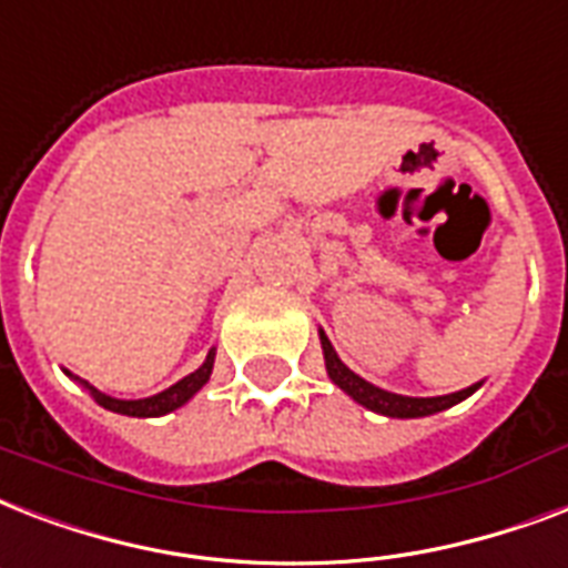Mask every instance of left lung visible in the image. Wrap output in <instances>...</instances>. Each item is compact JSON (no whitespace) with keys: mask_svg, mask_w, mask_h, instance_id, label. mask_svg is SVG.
Instances as JSON below:
<instances>
[{"mask_svg":"<svg viewBox=\"0 0 568 568\" xmlns=\"http://www.w3.org/2000/svg\"><path fill=\"white\" fill-rule=\"evenodd\" d=\"M320 341H323V355H325V371L332 376V382L341 390H346L355 403H362L364 408H371V412H379V415L388 417H424V415H435V412H442V408L456 406L459 399L471 397L474 390L480 388V385H471V388L456 390V394H444V397H403V394H390V390H382L371 382H364L362 376H355L349 367H346L337 353H334V346L328 344V337L320 332Z\"/></svg>","mask_w":568,"mask_h":568,"instance_id":"8db88e82","label":"left lung"}]
</instances>
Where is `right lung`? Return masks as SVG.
Returning <instances> with one entry per match:
<instances>
[{
  "mask_svg": "<svg viewBox=\"0 0 568 568\" xmlns=\"http://www.w3.org/2000/svg\"><path fill=\"white\" fill-rule=\"evenodd\" d=\"M213 355H206V362L197 367L195 373H189L186 379H180L178 385H171L169 390H162L156 397H144V399H115V397H105L97 388H91L85 382V388L94 394V399L109 412H118V415H130V417H160L169 415L174 408H180L186 399H192L197 390L204 388L206 379H210V373H213Z\"/></svg>",
  "mask_w": 568,
  "mask_h": 568,
  "instance_id": "1",
  "label": "right lung"
}]
</instances>
